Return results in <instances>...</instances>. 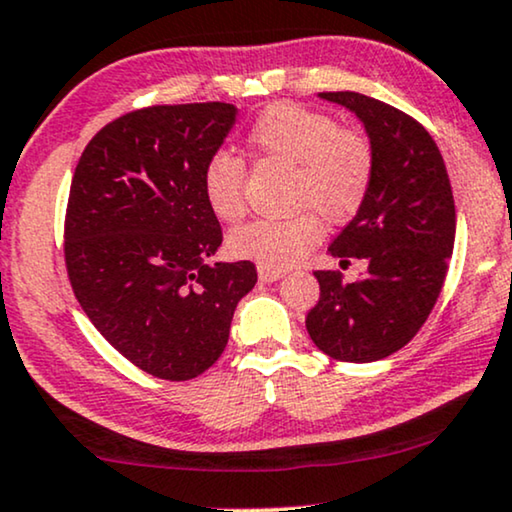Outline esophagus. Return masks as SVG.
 I'll use <instances>...</instances> for the list:
<instances>
[{
	"instance_id": "esophagus-1",
	"label": "esophagus",
	"mask_w": 512,
	"mask_h": 512,
	"mask_svg": "<svg viewBox=\"0 0 512 512\" xmlns=\"http://www.w3.org/2000/svg\"><path fill=\"white\" fill-rule=\"evenodd\" d=\"M257 276H260V281H264V283H274V281H278V278H283L285 276V271L283 269H271V267H257Z\"/></svg>"
}]
</instances>
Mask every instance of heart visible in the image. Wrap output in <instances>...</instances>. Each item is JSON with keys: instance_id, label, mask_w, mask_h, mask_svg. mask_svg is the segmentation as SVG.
<instances>
[{"instance_id": "b5f03b06", "label": "heart", "mask_w": 512, "mask_h": 512, "mask_svg": "<svg viewBox=\"0 0 512 512\" xmlns=\"http://www.w3.org/2000/svg\"><path fill=\"white\" fill-rule=\"evenodd\" d=\"M250 145L264 159L295 166L292 201L316 208L330 222L351 220L370 194L374 180L370 140L353 128L339 126L330 114L281 102L255 119ZM201 182L208 206L220 220L236 222L243 217L245 166L238 156L215 152L203 166ZM311 208L290 217L243 224L229 238L231 252L262 267H292L323 236V224Z\"/></svg>"}]
</instances>
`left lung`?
Here are the masks:
<instances>
[{
	"label": "left lung",
	"instance_id": "1",
	"mask_svg": "<svg viewBox=\"0 0 512 512\" xmlns=\"http://www.w3.org/2000/svg\"><path fill=\"white\" fill-rule=\"evenodd\" d=\"M365 124L374 180L332 257L367 260L365 276L342 283L339 271H313L320 297L306 313L313 344L342 363H372L400 351L438 302L454 250L456 210L442 154L417 119L356 91H327Z\"/></svg>",
	"mask_w": 512,
	"mask_h": 512
}]
</instances>
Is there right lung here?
<instances>
[{
    "label": "right lung",
    "mask_w": 512,
    "mask_h": 512,
    "mask_svg": "<svg viewBox=\"0 0 512 512\" xmlns=\"http://www.w3.org/2000/svg\"><path fill=\"white\" fill-rule=\"evenodd\" d=\"M236 119L229 102L133 109L88 142L65 210V267L98 332L142 372L187 381L222 356L255 264L215 262L222 227L203 166Z\"/></svg>",
    "instance_id": "1"
}]
</instances>
